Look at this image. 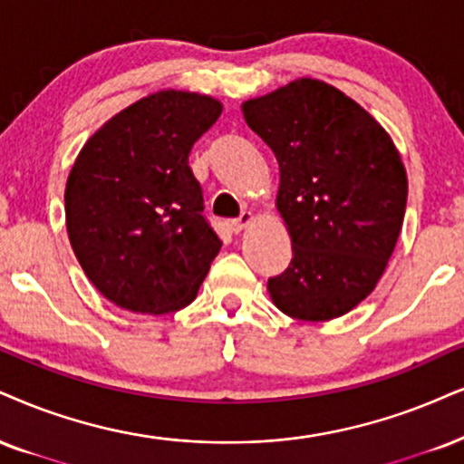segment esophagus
Returning a JSON list of instances; mask_svg holds the SVG:
<instances>
[{
    "instance_id": "1",
    "label": "esophagus",
    "mask_w": 464,
    "mask_h": 464,
    "mask_svg": "<svg viewBox=\"0 0 464 464\" xmlns=\"http://www.w3.org/2000/svg\"><path fill=\"white\" fill-rule=\"evenodd\" d=\"M254 219H256V217H254V213H251V210H243L241 217L232 221V230L234 232H243L245 227H249L251 223H254Z\"/></svg>"
}]
</instances>
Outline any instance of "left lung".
Masks as SVG:
<instances>
[{"label":"left lung","mask_w":464,"mask_h":464,"mask_svg":"<svg viewBox=\"0 0 464 464\" xmlns=\"http://www.w3.org/2000/svg\"><path fill=\"white\" fill-rule=\"evenodd\" d=\"M276 154V206L293 260L268 279L277 310L323 323L357 307L385 273L409 180L393 140L335 85L301 77L241 105Z\"/></svg>","instance_id":"1"}]
</instances>
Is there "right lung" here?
<instances>
[{"instance_id": "right-lung-1", "label": "right lung", "mask_w": 464, "mask_h": 464, "mask_svg": "<svg viewBox=\"0 0 464 464\" xmlns=\"http://www.w3.org/2000/svg\"><path fill=\"white\" fill-rule=\"evenodd\" d=\"M219 99L159 90L107 120L66 180V232L79 265L118 307L168 314L198 296L221 241L204 221L188 152Z\"/></svg>"}]
</instances>
